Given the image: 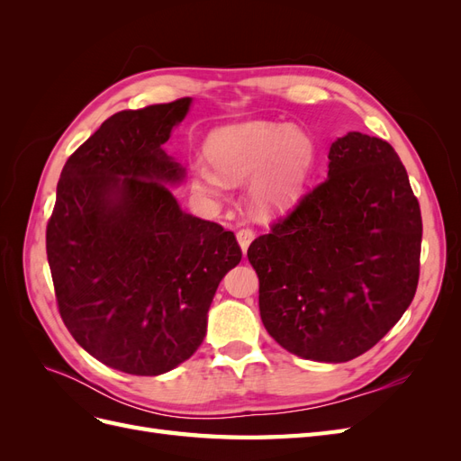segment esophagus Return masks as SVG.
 Returning a JSON list of instances; mask_svg holds the SVG:
<instances>
[{
	"label": "esophagus",
	"instance_id": "obj_1",
	"mask_svg": "<svg viewBox=\"0 0 461 461\" xmlns=\"http://www.w3.org/2000/svg\"><path fill=\"white\" fill-rule=\"evenodd\" d=\"M236 240H239V244H240L242 254H246L249 244H252V240H254V230L252 229H240L239 232H236Z\"/></svg>",
	"mask_w": 461,
	"mask_h": 461
}]
</instances>
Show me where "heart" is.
<instances>
[{"mask_svg": "<svg viewBox=\"0 0 461 461\" xmlns=\"http://www.w3.org/2000/svg\"><path fill=\"white\" fill-rule=\"evenodd\" d=\"M209 164L192 165V186L219 200L229 186L249 180L254 212L275 217L290 212L308 186L317 148L313 138L288 122L248 121L213 131L205 140Z\"/></svg>", "mask_w": 461, "mask_h": 461, "instance_id": "b5f03b06", "label": "heart"}]
</instances>
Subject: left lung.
Listing matches in <instances>:
<instances>
[{
  "mask_svg": "<svg viewBox=\"0 0 461 461\" xmlns=\"http://www.w3.org/2000/svg\"><path fill=\"white\" fill-rule=\"evenodd\" d=\"M421 234L394 148L361 132L337 138L327 180L248 248L265 329L303 359L342 364L367 352L415 296Z\"/></svg>",
  "mask_w": 461,
  "mask_h": 461,
  "instance_id": "8db88e82",
  "label": "left lung"
}]
</instances>
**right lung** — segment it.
<instances>
[{
	"label": "right lung",
	"mask_w": 461,
	"mask_h": 461,
	"mask_svg": "<svg viewBox=\"0 0 461 461\" xmlns=\"http://www.w3.org/2000/svg\"><path fill=\"white\" fill-rule=\"evenodd\" d=\"M192 97L119 111L67 159L46 230L59 313L102 364L161 375L203 342L219 283L240 263L234 234L180 209L185 167L163 144Z\"/></svg>",
	"instance_id": "1"
}]
</instances>
